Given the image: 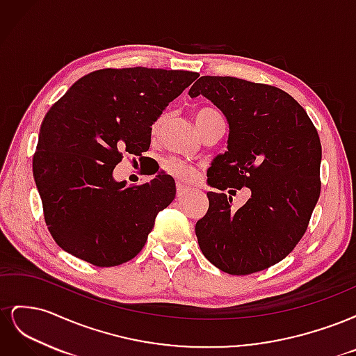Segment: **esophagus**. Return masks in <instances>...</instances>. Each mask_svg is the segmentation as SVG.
Segmentation results:
<instances>
[{"label": "esophagus", "instance_id": "esophagus-1", "mask_svg": "<svg viewBox=\"0 0 356 356\" xmlns=\"http://www.w3.org/2000/svg\"><path fill=\"white\" fill-rule=\"evenodd\" d=\"M190 190H191L190 187H187V186H184V184H181V182H177V196H178V197H184Z\"/></svg>", "mask_w": 356, "mask_h": 356}]
</instances>
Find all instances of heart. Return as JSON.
<instances>
[{
    "label": "heart",
    "instance_id": "1",
    "mask_svg": "<svg viewBox=\"0 0 356 356\" xmlns=\"http://www.w3.org/2000/svg\"><path fill=\"white\" fill-rule=\"evenodd\" d=\"M213 114H217V111L212 110V108H200V110H197L195 113L197 127H200ZM163 120H165V115H160V117L156 118V122L152 126V132L153 134L159 132V129H160L161 123H163ZM161 166H163V169L168 172V174H170L172 177H175V178H178L181 181H190V179H193V177H195V169H193L187 163V161H184V160H179V159H175V157H169V159L163 160V163H161Z\"/></svg>",
    "mask_w": 356,
    "mask_h": 356
}]
</instances>
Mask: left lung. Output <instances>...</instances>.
<instances>
[{"label": "left lung", "mask_w": 356, "mask_h": 356, "mask_svg": "<svg viewBox=\"0 0 356 356\" xmlns=\"http://www.w3.org/2000/svg\"><path fill=\"white\" fill-rule=\"evenodd\" d=\"M188 95L204 96L229 123L227 152L213 159L208 184L251 190L239 209L224 193H208V212L196 222L200 250L229 275L264 270L294 250L316 207V129L303 106L275 86L203 75Z\"/></svg>", "instance_id": "left-lung-1"}]
</instances>
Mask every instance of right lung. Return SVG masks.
<instances>
[{"mask_svg": "<svg viewBox=\"0 0 356 356\" xmlns=\"http://www.w3.org/2000/svg\"><path fill=\"white\" fill-rule=\"evenodd\" d=\"M197 72L105 68L75 81L42 120L32 159L50 234L93 266L123 264L143 250L157 213L175 199V181H115L123 153L143 160L152 124Z\"/></svg>", "mask_w": 356, "mask_h": 356, "instance_id": "right-lung-1", "label": "right lung"}]
</instances>
